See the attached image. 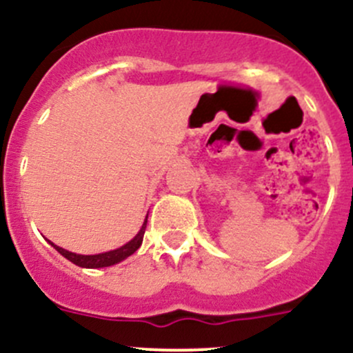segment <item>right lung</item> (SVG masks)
Masks as SVG:
<instances>
[{
  "label": "right lung",
  "mask_w": 353,
  "mask_h": 353,
  "mask_svg": "<svg viewBox=\"0 0 353 353\" xmlns=\"http://www.w3.org/2000/svg\"><path fill=\"white\" fill-rule=\"evenodd\" d=\"M145 226H147V218L144 221V224H142L141 231H139V233L135 234V238L130 239L127 245L120 246L117 250L107 251V253H100V254H77V253H72V251L63 250V248L53 245L52 241H50V245L55 248L61 256H65L72 263H75L77 266H82V268H105V266H112L115 265V263H120L122 259L129 258L130 254H134L135 251L141 248L142 239H144Z\"/></svg>",
  "instance_id": "add662e5"
}]
</instances>
